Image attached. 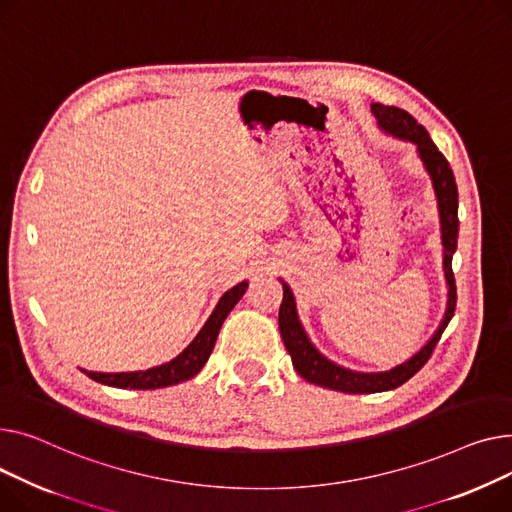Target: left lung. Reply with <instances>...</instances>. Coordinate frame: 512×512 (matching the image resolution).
I'll list each match as a JSON object with an SVG mask.
<instances>
[{
	"instance_id": "obj_1",
	"label": "left lung",
	"mask_w": 512,
	"mask_h": 512,
	"mask_svg": "<svg viewBox=\"0 0 512 512\" xmlns=\"http://www.w3.org/2000/svg\"><path fill=\"white\" fill-rule=\"evenodd\" d=\"M374 115L378 117V124L388 134H395L397 138L411 140L417 146V153L422 157L428 173L432 175L434 190L438 196L440 206V223H442V244H444V270L448 281V308L446 316L436 330V335L430 339V343L415 353L409 362L378 374H362L345 370L333 362H328L324 355L318 353V349L310 343L308 335L304 333L302 322L295 312V299L285 281L283 283V304L279 308V330L285 343V349L291 355L293 368L297 374L306 378L312 384H320L324 388L341 390V393H382V390L397 388L405 384L411 376H415L419 370L426 366L428 359L434 353V347L438 345L444 328L448 326L450 318L455 316L457 308V285H455V273H453V254L457 250V235H459V192L453 169H450L446 157L440 153L438 146L432 142L428 130L417 124V119L399 107L388 105H372Z\"/></svg>"
}]
</instances>
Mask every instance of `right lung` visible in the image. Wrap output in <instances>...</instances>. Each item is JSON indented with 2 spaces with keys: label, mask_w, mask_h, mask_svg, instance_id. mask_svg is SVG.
<instances>
[{
  "label": "right lung",
  "mask_w": 512,
  "mask_h": 512,
  "mask_svg": "<svg viewBox=\"0 0 512 512\" xmlns=\"http://www.w3.org/2000/svg\"><path fill=\"white\" fill-rule=\"evenodd\" d=\"M248 283H239L233 289H229L221 302L217 304L215 312L210 314V318L206 320V324L202 326L200 333L196 335V339L179 353L171 362L150 368L144 372H119V374H101V372H88L82 370L88 378H93L95 382L107 384V386H117V388H140V390H148V388H163V386H171L177 382H184L194 378L202 366L206 364V359L213 353L215 341L219 337V330L227 318V314L233 310V306L242 299V295L246 293Z\"/></svg>",
  "instance_id": "add662e5"
}]
</instances>
